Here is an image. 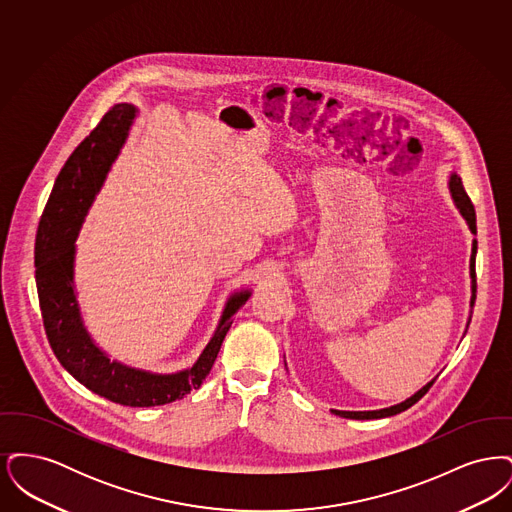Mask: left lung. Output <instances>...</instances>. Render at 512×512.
<instances>
[{
    "mask_svg": "<svg viewBox=\"0 0 512 512\" xmlns=\"http://www.w3.org/2000/svg\"><path fill=\"white\" fill-rule=\"evenodd\" d=\"M449 192H451L455 207L459 209V213H461L463 219L466 220L470 232L476 234V211H474V205H472L470 197L464 192L461 176L455 171L449 174ZM476 251H478V242L472 240V253H470V292H472V295H470V315H468V320H466V328H468V324H470L472 307H474V303H476ZM436 378H438V376H436ZM436 378L430 380L426 386H422V388L416 391L414 395H411L409 399H405V401H401V403H397V405L386 407V409H378V411H338V409H330V411H332V414H338L341 418H353V420H372V418H386V416L403 413V411H407L409 407H413L414 403H416L422 395H426V391L432 388V384L436 382Z\"/></svg>",
    "mask_w": 512,
    "mask_h": 512,
    "instance_id": "8db88e82",
    "label": "left lung"
}]
</instances>
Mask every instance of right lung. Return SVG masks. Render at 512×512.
<instances>
[{
	"instance_id": "add662e5",
	"label": "right lung",
	"mask_w": 512,
	"mask_h": 512,
	"mask_svg": "<svg viewBox=\"0 0 512 512\" xmlns=\"http://www.w3.org/2000/svg\"><path fill=\"white\" fill-rule=\"evenodd\" d=\"M138 115L132 103H119L105 113L88 138L76 147L59 172L38 224L34 265L36 288L49 345L61 366L88 390L126 407H157L197 390L211 372L232 317L251 290L234 292L219 324L194 365L172 374L149 372L111 359L84 326L76 288V238L107 172L117 161Z\"/></svg>"
}]
</instances>
